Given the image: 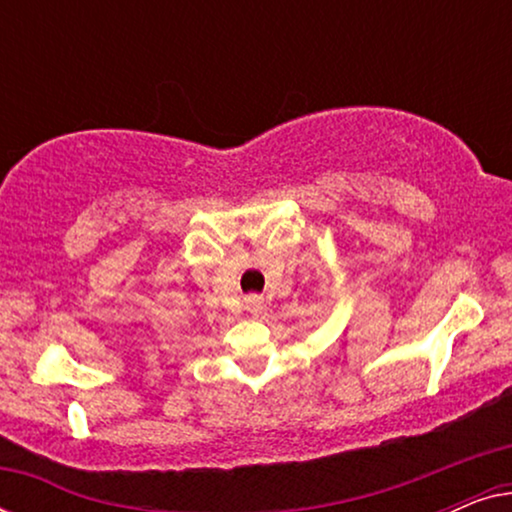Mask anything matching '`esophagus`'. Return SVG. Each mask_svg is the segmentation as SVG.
<instances>
[{
	"label": "esophagus",
	"instance_id": "34e87169",
	"mask_svg": "<svg viewBox=\"0 0 512 512\" xmlns=\"http://www.w3.org/2000/svg\"><path fill=\"white\" fill-rule=\"evenodd\" d=\"M244 307H247L249 314H254V317H258V314L263 312V300L258 296H249L244 298Z\"/></svg>",
	"mask_w": 512,
	"mask_h": 512
}]
</instances>
